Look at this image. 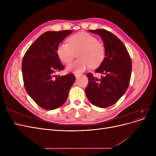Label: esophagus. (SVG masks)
I'll use <instances>...</instances> for the list:
<instances>
[{"instance_id": "obj_1", "label": "esophagus", "mask_w": 156, "mask_h": 156, "mask_svg": "<svg viewBox=\"0 0 156 156\" xmlns=\"http://www.w3.org/2000/svg\"><path fill=\"white\" fill-rule=\"evenodd\" d=\"M74 75H75V76L76 77H79V76H81V73H74Z\"/></svg>"}]
</instances>
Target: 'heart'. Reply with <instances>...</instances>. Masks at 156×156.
Listing matches in <instances>:
<instances>
[{
    "mask_svg": "<svg viewBox=\"0 0 156 156\" xmlns=\"http://www.w3.org/2000/svg\"><path fill=\"white\" fill-rule=\"evenodd\" d=\"M68 41L60 43L58 46L56 52L60 60L64 64H69L77 53L80 58L68 66V71L80 73L90 67H98L105 58V46L95 36L87 32H81L72 35Z\"/></svg>",
    "mask_w": 156,
    "mask_h": 156,
    "instance_id": "b5f03b06",
    "label": "heart"
}]
</instances>
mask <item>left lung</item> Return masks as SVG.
<instances>
[{
    "label": "left lung",
    "mask_w": 156,
    "mask_h": 156,
    "mask_svg": "<svg viewBox=\"0 0 156 156\" xmlns=\"http://www.w3.org/2000/svg\"><path fill=\"white\" fill-rule=\"evenodd\" d=\"M100 35L105 48V57L96 73H101L99 79L88 73V84L86 96L92 105L106 108L115 104L129 87L132 63L129 54L122 41L105 29L90 30Z\"/></svg>",
    "instance_id": "1"
}]
</instances>
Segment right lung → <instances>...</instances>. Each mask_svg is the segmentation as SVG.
Segmentation results:
<instances>
[{
  "instance_id": "obj_1",
  "label": "right lung",
  "mask_w": 156,
  "mask_h": 156,
  "mask_svg": "<svg viewBox=\"0 0 156 156\" xmlns=\"http://www.w3.org/2000/svg\"><path fill=\"white\" fill-rule=\"evenodd\" d=\"M72 32L67 30L44 33L23 58L22 74L26 91L37 105L45 110H54L64 104L75 80L73 73L55 76L56 72L64 69L57 48Z\"/></svg>"
}]
</instances>
